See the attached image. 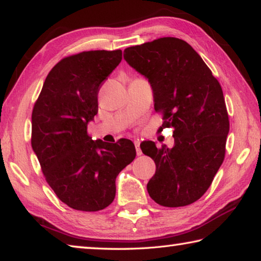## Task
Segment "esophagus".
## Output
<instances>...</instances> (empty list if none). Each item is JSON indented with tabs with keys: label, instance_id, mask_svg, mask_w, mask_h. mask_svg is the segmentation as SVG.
Wrapping results in <instances>:
<instances>
[{
	"label": "esophagus",
	"instance_id": "34e87169",
	"mask_svg": "<svg viewBox=\"0 0 261 261\" xmlns=\"http://www.w3.org/2000/svg\"><path fill=\"white\" fill-rule=\"evenodd\" d=\"M135 146H136V151H137V155H138V156H140L141 154H143V153H141V149H140V143H139V141L138 140H135Z\"/></svg>",
	"mask_w": 261,
	"mask_h": 261
}]
</instances>
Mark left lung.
<instances>
[{
	"label": "left lung",
	"instance_id": "left-lung-1",
	"mask_svg": "<svg viewBox=\"0 0 261 261\" xmlns=\"http://www.w3.org/2000/svg\"><path fill=\"white\" fill-rule=\"evenodd\" d=\"M123 57L148 80L155 111L163 114L160 130H174L171 149L150 140L140 145L156 164L147 184L149 196L168 207L192 204L224 162L229 121L220 84L201 56L176 37L130 46Z\"/></svg>",
	"mask_w": 261,
	"mask_h": 261
}]
</instances>
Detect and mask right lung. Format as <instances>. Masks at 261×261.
<instances>
[{
	"mask_svg": "<svg viewBox=\"0 0 261 261\" xmlns=\"http://www.w3.org/2000/svg\"><path fill=\"white\" fill-rule=\"evenodd\" d=\"M121 60V50L66 57L50 70L33 108L32 148L56 195L75 210L110 205L116 177L136 158L129 139L113 144L88 135L98 113L99 88Z\"/></svg>",
	"mask_w": 261,
	"mask_h": 261,
	"instance_id": "add662e5",
	"label": "right lung"
}]
</instances>
